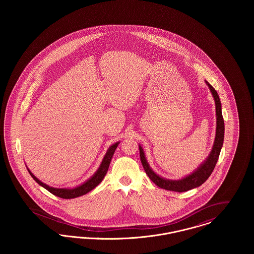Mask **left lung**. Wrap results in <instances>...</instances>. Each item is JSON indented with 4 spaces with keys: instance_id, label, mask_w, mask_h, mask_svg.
Listing matches in <instances>:
<instances>
[{
    "instance_id": "left-lung-1",
    "label": "left lung",
    "mask_w": 254,
    "mask_h": 254,
    "mask_svg": "<svg viewBox=\"0 0 254 254\" xmlns=\"http://www.w3.org/2000/svg\"><path fill=\"white\" fill-rule=\"evenodd\" d=\"M206 85H208L212 96L214 98L215 101V106H216V136H215V141H214V145L212 147V150L209 154V156L204 162V164H202V166L198 169H196L192 174L187 176L186 178L178 180V181H172V180H167L164 179L162 177H160L157 175L154 171H152V169L149 168L146 159L145 157V153L144 150L142 148V146H139L140 149V159L143 165V168L145 169L146 175L149 177V179L153 182L156 186L161 189L167 190H171V191H177V192H184V191H188L190 190H192L194 188L200 187L202 184H204L207 178L210 176V174L212 173L213 169L216 166L218 158L220 155V151L223 145L224 142V133H225V124H224V119H223V115H222V109H221V102H220V98L218 95L216 90L213 88V86L208 84L205 81Z\"/></svg>"
}]
</instances>
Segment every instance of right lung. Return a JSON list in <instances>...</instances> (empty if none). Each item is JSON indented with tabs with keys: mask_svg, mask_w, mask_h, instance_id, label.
I'll use <instances>...</instances> for the list:
<instances>
[{
	"mask_svg": "<svg viewBox=\"0 0 254 254\" xmlns=\"http://www.w3.org/2000/svg\"><path fill=\"white\" fill-rule=\"evenodd\" d=\"M119 143H116L114 145H111L108 150V152L106 153L105 157L102 161V164L100 166L99 169L97 170L96 173L87 181L85 182V184L81 185L80 187H77L75 189L72 190H67V189H55V188H51L48 185L42 183L39 179H37L36 177L31 173V171L28 169V172L29 174L31 175V177L35 180V181L42 186L43 188H45L46 190H48L50 193L54 194L60 198L63 199H73V198H76V197H79V196H82V195H85V194L89 192L90 190H92L93 189H95L97 186L102 182V180L104 179V177L106 176L107 172H108V169H109V164H110V161H111V158L114 154V151L116 149V147L118 146Z\"/></svg>",
	"mask_w": 254,
	"mask_h": 254,
	"instance_id": "obj_1",
	"label": "right lung"
}]
</instances>
